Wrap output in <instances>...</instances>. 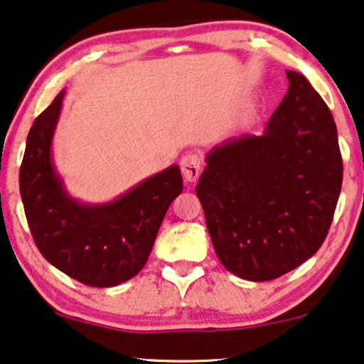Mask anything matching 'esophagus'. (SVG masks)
I'll list each match as a JSON object with an SVG mask.
<instances>
[{
    "mask_svg": "<svg viewBox=\"0 0 364 364\" xmlns=\"http://www.w3.org/2000/svg\"><path fill=\"white\" fill-rule=\"evenodd\" d=\"M183 176L186 181H196L199 176V171H201V158L194 153H189V155H184L180 161Z\"/></svg>",
    "mask_w": 364,
    "mask_h": 364,
    "instance_id": "obj_1",
    "label": "esophagus"
}]
</instances>
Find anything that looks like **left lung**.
<instances>
[{
    "label": "left lung",
    "instance_id": "1",
    "mask_svg": "<svg viewBox=\"0 0 364 364\" xmlns=\"http://www.w3.org/2000/svg\"><path fill=\"white\" fill-rule=\"evenodd\" d=\"M262 135L228 138L196 186L214 250L229 272L264 282L310 259L328 234L343 161L331 112L304 74Z\"/></svg>",
    "mask_w": 364,
    "mask_h": 364
}]
</instances>
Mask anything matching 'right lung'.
I'll return each mask as SVG.
<instances>
[{"label": "right lung", "instance_id": "obj_1", "mask_svg": "<svg viewBox=\"0 0 364 364\" xmlns=\"http://www.w3.org/2000/svg\"><path fill=\"white\" fill-rule=\"evenodd\" d=\"M65 90L34 120L19 170L24 213L49 264L90 287H115L140 272L183 178L178 165L140 181L109 203L70 196L53 156Z\"/></svg>", "mask_w": 364, "mask_h": 364}]
</instances>
